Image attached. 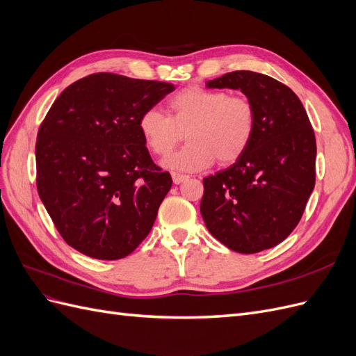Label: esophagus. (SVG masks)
<instances>
[{"mask_svg":"<svg viewBox=\"0 0 356 356\" xmlns=\"http://www.w3.org/2000/svg\"><path fill=\"white\" fill-rule=\"evenodd\" d=\"M188 178V175L186 174H179V172H172V179H174L175 184H179V182L186 181Z\"/></svg>","mask_w":356,"mask_h":356,"instance_id":"1","label":"esophagus"}]
</instances>
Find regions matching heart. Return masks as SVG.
I'll use <instances>...</instances> for the list:
<instances>
[{
    "label": "heart",
    "mask_w": 356,
    "mask_h": 356,
    "mask_svg": "<svg viewBox=\"0 0 356 356\" xmlns=\"http://www.w3.org/2000/svg\"><path fill=\"white\" fill-rule=\"evenodd\" d=\"M138 127L149 152L157 156L169 154L186 134L190 141L170 154L165 165L199 170L217 159L222 165L233 163L248 152L255 135L257 111L245 95L190 86L168 101V114L145 110Z\"/></svg>",
    "instance_id": "heart-1"
}]
</instances>
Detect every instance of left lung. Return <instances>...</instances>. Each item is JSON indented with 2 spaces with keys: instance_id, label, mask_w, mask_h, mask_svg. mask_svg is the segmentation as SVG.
<instances>
[{
  "instance_id": "8db88e82",
  "label": "left lung",
  "mask_w": 356,
  "mask_h": 356,
  "mask_svg": "<svg viewBox=\"0 0 356 356\" xmlns=\"http://www.w3.org/2000/svg\"><path fill=\"white\" fill-rule=\"evenodd\" d=\"M207 86L245 93L255 105L257 129L236 163L203 179V221L236 252L268 250L296 229L314 191L315 132L298 96L268 75L233 71Z\"/></svg>"
}]
</instances>
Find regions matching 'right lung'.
Segmentation results:
<instances>
[{
  "label": "right lung",
  "instance_id": "add662e5",
  "mask_svg": "<svg viewBox=\"0 0 356 356\" xmlns=\"http://www.w3.org/2000/svg\"><path fill=\"white\" fill-rule=\"evenodd\" d=\"M174 84L96 72L70 84L42 120L37 190L59 234L79 252L120 260L152 230L172 187L138 120Z\"/></svg>",
  "mask_w": 356,
  "mask_h": 356
}]
</instances>
